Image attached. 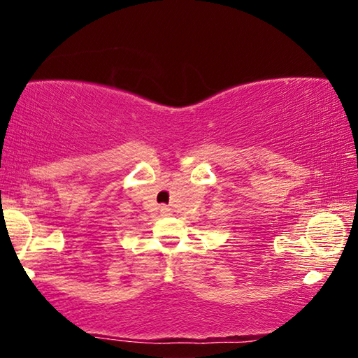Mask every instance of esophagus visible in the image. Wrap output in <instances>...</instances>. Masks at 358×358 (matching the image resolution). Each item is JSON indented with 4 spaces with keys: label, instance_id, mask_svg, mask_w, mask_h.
Returning a JSON list of instances; mask_svg holds the SVG:
<instances>
[{
    "label": "esophagus",
    "instance_id": "esophagus-1",
    "mask_svg": "<svg viewBox=\"0 0 358 358\" xmlns=\"http://www.w3.org/2000/svg\"><path fill=\"white\" fill-rule=\"evenodd\" d=\"M159 211H161V215H162V216H171V215H172L171 208H169V207H164V205H162V207H159Z\"/></svg>",
    "mask_w": 358,
    "mask_h": 358
}]
</instances>
